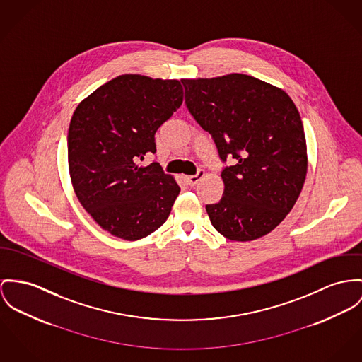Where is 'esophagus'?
<instances>
[{"instance_id": "esophagus-1", "label": "esophagus", "mask_w": 362, "mask_h": 362, "mask_svg": "<svg viewBox=\"0 0 362 362\" xmlns=\"http://www.w3.org/2000/svg\"><path fill=\"white\" fill-rule=\"evenodd\" d=\"M205 176V170L204 169H199L195 175H192V176H186V182L190 185V186H195L202 177Z\"/></svg>"}]
</instances>
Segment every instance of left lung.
I'll use <instances>...</instances> for the list:
<instances>
[{
	"label": "left lung",
	"mask_w": 362,
	"mask_h": 362,
	"mask_svg": "<svg viewBox=\"0 0 362 362\" xmlns=\"http://www.w3.org/2000/svg\"><path fill=\"white\" fill-rule=\"evenodd\" d=\"M186 105L216 143L223 161V197L206 205L212 226L231 241L273 231L303 189L307 144L300 114L279 86L247 74L183 78Z\"/></svg>",
	"instance_id": "8db88e82"
}]
</instances>
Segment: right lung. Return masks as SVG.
Here are the masks:
<instances>
[{"instance_id": "obj_1", "label": "right lung", "mask_w": 362, "mask_h": 362, "mask_svg": "<svg viewBox=\"0 0 362 362\" xmlns=\"http://www.w3.org/2000/svg\"><path fill=\"white\" fill-rule=\"evenodd\" d=\"M183 103L179 80L122 74L80 102L70 121L71 186L83 209L114 237L138 241L169 216L180 193L158 163L154 135Z\"/></svg>"}]
</instances>
